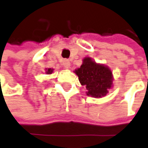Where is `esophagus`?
Here are the masks:
<instances>
[{
	"label": "esophagus",
	"instance_id": "obj_1",
	"mask_svg": "<svg viewBox=\"0 0 148 148\" xmlns=\"http://www.w3.org/2000/svg\"><path fill=\"white\" fill-rule=\"evenodd\" d=\"M62 65L64 66L65 69H69V67H70V62H69V60H64V61H63V63H62Z\"/></svg>",
	"mask_w": 148,
	"mask_h": 148
}]
</instances>
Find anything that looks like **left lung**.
I'll return each mask as SVG.
<instances>
[{
    "instance_id": "8db88e82",
    "label": "left lung",
    "mask_w": 148,
    "mask_h": 148,
    "mask_svg": "<svg viewBox=\"0 0 148 148\" xmlns=\"http://www.w3.org/2000/svg\"><path fill=\"white\" fill-rule=\"evenodd\" d=\"M80 84L88 92L87 95L93 97L106 96L112 87L113 76L111 70L103 64H97L90 57H85L80 68L75 69Z\"/></svg>"
}]
</instances>
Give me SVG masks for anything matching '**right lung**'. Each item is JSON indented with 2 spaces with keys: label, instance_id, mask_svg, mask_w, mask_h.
Returning <instances> with one entry per match:
<instances>
[{
  "label": "right lung",
  "instance_id": "add662e5",
  "mask_svg": "<svg viewBox=\"0 0 148 148\" xmlns=\"http://www.w3.org/2000/svg\"><path fill=\"white\" fill-rule=\"evenodd\" d=\"M52 72H53V69H47L46 71V73L47 74H51Z\"/></svg>",
  "mask_w": 148,
  "mask_h": 148
}]
</instances>
